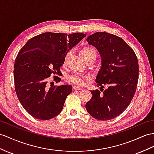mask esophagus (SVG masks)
I'll list each match as a JSON object with an SVG mask.
<instances>
[{
  "instance_id": "esophagus-1",
  "label": "esophagus",
  "mask_w": 154,
  "mask_h": 154,
  "mask_svg": "<svg viewBox=\"0 0 154 154\" xmlns=\"http://www.w3.org/2000/svg\"><path fill=\"white\" fill-rule=\"evenodd\" d=\"M73 89L75 90H82V88L79 87V86H74L73 87Z\"/></svg>"
}]
</instances>
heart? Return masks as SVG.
Returning <instances> with one entry per match:
<instances>
[{"label": "heart", "instance_id": "b5f03b06", "mask_svg": "<svg viewBox=\"0 0 154 154\" xmlns=\"http://www.w3.org/2000/svg\"><path fill=\"white\" fill-rule=\"evenodd\" d=\"M92 53H96L95 51L91 47H86V48L81 51L80 55L81 58L83 59L86 56H88V54ZM67 58H68V55L65 58V62L66 61ZM86 79H87V77L80 73H73L72 75H69L68 77V80L69 82L77 86L84 85L85 84Z\"/></svg>", "mask_w": 154, "mask_h": 154}]
</instances>
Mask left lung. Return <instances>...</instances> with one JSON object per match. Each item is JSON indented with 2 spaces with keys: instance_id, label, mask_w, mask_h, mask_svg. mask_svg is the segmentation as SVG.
Here are the masks:
<instances>
[{
  "instance_id": "1",
  "label": "left lung",
  "mask_w": 154,
  "mask_h": 154,
  "mask_svg": "<svg viewBox=\"0 0 154 154\" xmlns=\"http://www.w3.org/2000/svg\"><path fill=\"white\" fill-rule=\"evenodd\" d=\"M86 40L96 47L101 59L97 85L108 86L103 93L101 90H92L86 109L96 119H113L127 109L135 95L139 79L137 56L123 39L114 34L96 32Z\"/></svg>"
}]
</instances>
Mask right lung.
Wrapping results in <instances>:
<instances>
[{"label": "right lung", "mask_w": 154, "mask_h": 154, "mask_svg": "<svg viewBox=\"0 0 154 154\" xmlns=\"http://www.w3.org/2000/svg\"><path fill=\"white\" fill-rule=\"evenodd\" d=\"M85 36L79 32H45L30 39L19 51L14 67L15 92L23 108L34 118L49 120L62 111L72 86H49L47 78L60 74L67 53Z\"/></svg>", "instance_id": "right-lung-1"}]
</instances>
